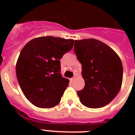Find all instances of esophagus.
Listing matches in <instances>:
<instances>
[{"instance_id":"1","label":"esophagus","mask_w":135,"mask_h":135,"mask_svg":"<svg viewBox=\"0 0 135 135\" xmlns=\"http://www.w3.org/2000/svg\"><path fill=\"white\" fill-rule=\"evenodd\" d=\"M74 79H75V78H72L70 79V82L71 83H73L74 81Z\"/></svg>"}]
</instances>
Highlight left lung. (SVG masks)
I'll use <instances>...</instances> for the list:
<instances>
[{
	"instance_id": "1",
	"label": "left lung",
	"mask_w": 135,
	"mask_h": 135,
	"mask_svg": "<svg viewBox=\"0 0 135 135\" xmlns=\"http://www.w3.org/2000/svg\"><path fill=\"white\" fill-rule=\"evenodd\" d=\"M74 52L82 65L84 88L77 92L80 102L92 109L107 105L119 92L123 65L113 49L93 38L75 41Z\"/></svg>"
}]
</instances>
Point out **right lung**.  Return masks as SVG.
<instances>
[{"mask_svg":"<svg viewBox=\"0 0 135 135\" xmlns=\"http://www.w3.org/2000/svg\"><path fill=\"white\" fill-rule=\"evenodd\" d=\"M72 39L38 37L21 51L16 64L17 78L26 99L39 108L57 106L69 86L61 76L60 59L74 46Z\"/></svg>","mask_w":135,"mask_h":135,"instance_id":"1","label":"right lung"}]
</instances>
